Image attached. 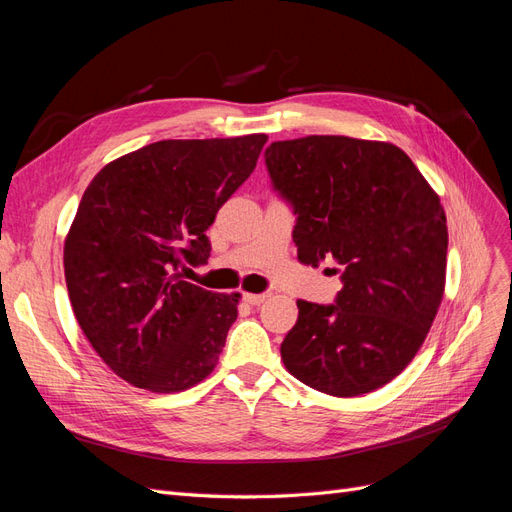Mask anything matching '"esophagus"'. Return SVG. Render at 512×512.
Wrapping results in <instances>:
<instances>
[{
    "label": "esophagus",
    "mask_w": 512,
    "mask_h": 512,
    "mask_svg": "<svg viewBox=\"0 0 512 512\" xmlns=\"http://www.w3.org/2000/svg\"><path fill=\"white\" fill-rule=\"evenodd\" d=\"M269 297H271L269 292H260V294L247 292V294H243V301H245V303H250V305H262V303H265Z\"/></svg>",
    "instance_id": "obj_1"
}]
</instances>
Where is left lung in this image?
Segmentation results:
<instances>
[{
  "mask_svg": "<svg viewBox=\"0 0 512 512\" xmlns=\"http://www.w3.org/2000/svg\"><path fill=\"white\" fill-rule=\"evenodd\" d=\"M265 164L297 215L299 260H333L335 303L297 301L282 342L290 374L333 397L380 389L406 369L438 314L446 280V215L404 151L350 136L271 143Z\"/></svg>",
  "mask_w": 512,
  "mask_h": 512,
  "instance_id": "1",
  "label": "left lung"
}]
</instances>
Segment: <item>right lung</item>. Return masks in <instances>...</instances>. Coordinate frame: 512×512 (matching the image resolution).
I'll return each instance as SVG.
<instances>
[{
  "label": "right lung",
  "mask_w": 512,
  "mask_h": 512,
  "mask_svg": "<svg viewBox=\"0 0 512 512\" xmlns=\"http://www.w3.org/2000/svg\"><path fill=\"white\" fill-rule=\"evenodd\" d=\"M267 134L158 141L106 164L64 245L74 316L119 378L151 393L205 380L237 320L239 292L181 280L205 265L215 213L254 173Z\"/></svg>",
  "instance_id": "1"
}]
</instances>
